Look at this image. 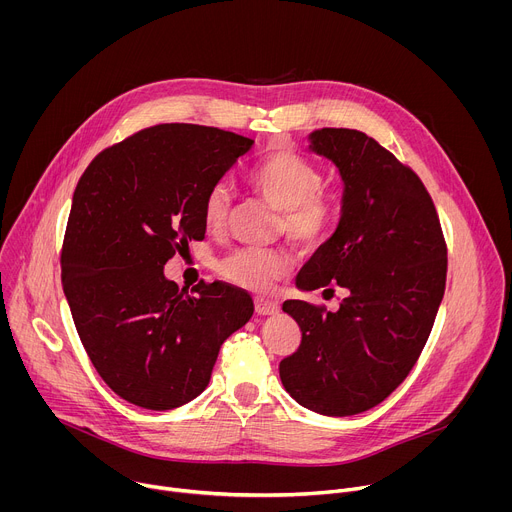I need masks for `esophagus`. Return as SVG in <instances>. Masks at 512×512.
Here are the masks:
<instances>
[{"mask_svg": "<svg viewBox=\"0 0 512 512\" xmlns=\"http://www.w3.org/2000/svg\"><path fill=\"white\" fill-rule=\"evenodd\" d=\"M255 312L259 316H273L279 312V304L269 300V298H263V296H257L255 298Z\"/></svg>", "mask_w": 512, "mask_h": 512, "instance_id": "obj_1", "label": "esophagus"}]
</instances>
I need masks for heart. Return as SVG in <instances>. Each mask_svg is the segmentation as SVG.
Wrapping results in <instances>:
<instances>
[{
  "label": "heart",
  "instance_id": "obj_1",
  "mask_svg": "<svg viewBox=\"0 0 512 512\" xmlns=\"http://www.w3.org/2000/svg\"><path fill=\"white\" fill-rule=\"evenodd\" d=\"M257 194L281 210L279 227L283 235L302 249H316L334 229L336 204L320 192V170L291 150L267 156L249 176ZM231 206L229 186L214 184L202 202V221L208 231L227 225ZM291 269V257L275 249H241L221 263V273L231 283L249 291H267L273 281Z\"/></svg>",
  "mask_w": 512,
  "mask_h": 512
}]
</instances>
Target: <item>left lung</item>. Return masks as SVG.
<instances>
[{
    "label": "left lung",
    "mask_w": 512,
    "mask_h": 512,
    "mask_svg": "<svg viewBox=\"0 0 512 512\" xmlns=\"http://www.w3.org/2000/svg\"><path fill=\"white\" fill-rule=\"evenodd\" d=\"M310 150L338 168L344 192L334 235L296 285H340L346 298L336 312L283 302L302 344L279 377L306 409L344 417L379 405L411 373L444 298L448 247L423 182L379 141L324 127L310 133Z\"/></svg>",
    "instance_id": "1"
}]
</instances>
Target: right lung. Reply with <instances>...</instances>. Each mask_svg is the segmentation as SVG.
<instances>
[{
  "instance_id": "right-lung-1",
  "label": "right lung",
  "mask_w": 512,
  "mask_h": 512,
  "mask_svg": "<svg viewBox=\"0 0 512 512\" xmlns=\"http://www.w3.org/2000/svg\"><path fill=\"white\" fill-rule=\"evenodd\" d=\"M253 139L162 123L103 150L81 176L62 243V289L99 377L168 411L198 397L223 342L253 316L241 287L178 289L164 265L204 239L202 202Z\"/></svg>"
}]
</instances>
